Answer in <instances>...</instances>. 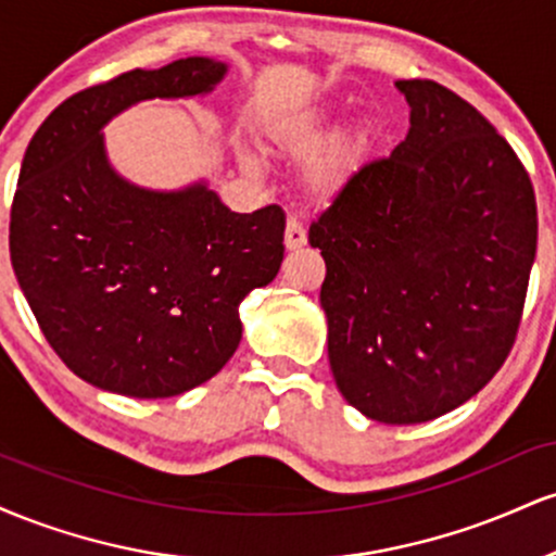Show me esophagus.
I'll list each match as a JSON object with an SVG mask.
<instances>
[{"mask_svg": "<svg viewBox=\"0 0 556 556\" xmlns=\"http://www.w3.org/2000/svg\"><path fill=\"white\" fill-rule=\"evenodd\" d=\"M305 240H308V235H305L303 222H300L298 216H290V219H287V229H285V245L290 248V251H295V248L305 245Z\"/></svg>", "mask_w": 556, "mask_h": 556, "instance_id": "obj_1", "label": "esophagus"}]
</instances>
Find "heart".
I'll return each instance as SVG.
<instances>
[{
    "label": "heart",
    "instance_id": "b5f03b06",
    "mask_svg": "<svg viewBox=\"0 0 556 556\" xmlns=\"http://www.w3.org/2000/svg\"><path fill=\"white\" fill-rule=\"evenodd\" d=\"M331 127H334V114L327 110H316L308 114H300V117L290 119L274 132V146L287 156L295 159H308L316 154L324 146V140L329 138ZM361 162V143L358 140H342L334 143L331 149L324 151L316 159L314 167L308 172V182L316 193H334L340 190L348 177L353 175L355 167Z\"/></svg>",
    "mask_w": 556,
    "mask_h": 556
}]
</instances>
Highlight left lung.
<instances>
[{"instance_id":"obj_1","label":"left lung","mask_w":556,"mask_h":556,"mask_svg":"<svg viewBox=\"0 0 556 556\" xmlns=\"http://www.w3.org/2000/svg\"><path fill=\"white\" fill-rule=\"evenodd\" d=\"M410 130L311 222L337 389L379 424H424L513 350L539 240L531 177L473 104L400 80Z\"/></svg>"}]
</instances>
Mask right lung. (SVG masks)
I'll use <instances>...</instances> for the list:
<instances>
[{
	"label": "right lung",
	"instance_id": "1",
	"mask_svg": "<svg viewBox=\"0 0 556 556\" xmlns=\"http://www.w3.org/2000/svg\"><path fill=\"white\" fill-rule=\"evenodd\" d=\"M225 73L208 56L130 70L62 101L25 149L12 269L54 353L106 392L175 397L212 379L240 344V300L282 266L277 203L235 214L206 185L154 193L106 162L114 114L206 93Z\"/></svg>",
	"mask_w": 556,
	"mask_h": 556
}]
</instances>
